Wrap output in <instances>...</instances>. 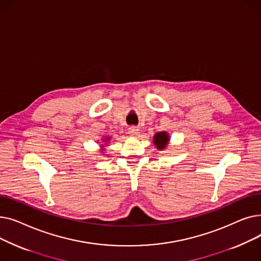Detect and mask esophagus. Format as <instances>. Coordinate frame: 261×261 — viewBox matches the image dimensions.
Masks as SVG:
<instances>
[{"mask_svg":"<svg viewBox=\"0 0 261 261\" xmlns=\"http://www.w3.org/2000/svg\"><path fill=\"white\" fill-rule=\"evenodd\" d=\"M128 131H129V133H130L131 135H138L140 129H139L138 127H134V126H133V127H130Z\"/></svg>","mask_w":261,"mask_h":261,"instance_id":"1","label":"esophagus"}]
</instances>
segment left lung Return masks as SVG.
Here are the masks:
<instances>
[{"mask_svg":"<svg viewBox=\"0 0 261 261\" xmlns=\"http://www.w3.org/2000/svg\"><path fill=\"white\" fill-rule=\"evenodd\" d=\"M169 142V135L167 132L162 131L154 134L153 138V144L159 150H163L167 147V144Z\"/></svg>","mask_w":261,"mask_h":261,"instance_id":"8db88e82","label":"left lung"}]
</instances>
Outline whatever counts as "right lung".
<instances>
[{
    "mask_svg": "<svg viewBox=\"0 0 261 261\" xmlns=\"http://www.w3.org/2000/svg\"><path fill=\"white\" fill-rule=\"evenodd\" d=\"M108 141H109V138H106V140H105L103 142H108ZM102 150H103V149H102Z\"/></svg>",
    "mask_w": 261,
    "mask_h": 261,
    "instance_id": "obj_1",
    "label": "right lung"
}]
</instances>
